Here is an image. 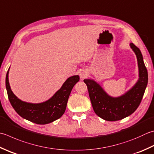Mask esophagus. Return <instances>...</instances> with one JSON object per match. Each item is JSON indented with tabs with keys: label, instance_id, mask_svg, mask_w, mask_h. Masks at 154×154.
<instances>
[{
	"label": "esophagus",
	"instance_id": "1",
	"mask_svg": "<svg viewBox=\"0 0 154 154\" xmlns=\"http://www.w3.org/2000/svg\"><path fill=\"white\" fill-rule=\"evenodd\" d=\"M79 76L80 78L81 79H85V78L88 76V73H87V72L85 70H82L80 71L79 73Z\"/></svg>",
	"mask_w": 154,
	"mask_h": 154
}]
</instances>
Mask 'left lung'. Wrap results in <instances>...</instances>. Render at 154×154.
<instances>
[{
	"label": "left lung",
	"instance_id": "8db88e82",
	"mask_svg": "<svg viewBox=\"0 0 154 154\" xmlns=\"http://www.w3.org/2000/svg\"><path fill=\"white\" fill-rule=\"evenodd\" d=\"M130 47L137 57L139 79L124 95L118 97H112L108 95L95 81L83 80L88 89L95 113L106 121H118L133 113L139 107L147 85L148 75L141 51L134 43H130Z\"/></svg>",
	"mask_w": 154,
	"mask_h": 154
}]
</instances>
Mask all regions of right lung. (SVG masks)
<instances>
[{"mask_svg": "<svg viewBox=\"0 0 154 154\" xmlns=\"http://www.w3.org/2000/svg\"><path fill=\"white\" fill-rule=\"evenodd\" d=\"M8 71L6 75V88L11 105L23 118L40 125L53 122L63 115L71 90L79 81V75L70 77L49 100L41 103H31L21 101L11 91Z\"/></svg>", "mask_w": 154, "mask_h": 154, "instance_id": "1", "label": "right lung"}]
</instances>
